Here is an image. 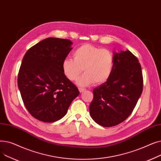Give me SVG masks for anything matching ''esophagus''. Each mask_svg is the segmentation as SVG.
<instances>
[{"label": "esophagus", "instance_id": "1", "mask_svg": "<svg viewBox=\"0 0 161 161\" xmlns=\"http://www.w3.org/2000/svg\"><path fill=\"white\" fill-rule=\"evenodd\" d=\"M78 89H79V91H80V92H83V91H85V90H86V89L81 88V87H79V88H78Z\"/></svg>", "mask_w": 161, "mask_h": 161}]
</instances>
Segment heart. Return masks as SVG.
<instances>
[{
	"label": "heart",
	"mask_w": 161,
	"mask_h": 161,
	"mask_svg": "<svg viewBox=\"0 0 161 161\" xmlns=\"http://www.w3.org/2000/svg\"><path fill=\"white\" fill-rule=\"evenodd\" d=\"M72 56L73 58H66L63 61L62 69L70 81L77 80L82 70L85 71L77 81L80 86H87L94 82L103 83L112 75L114 56L109 49L86 44L76 48Z\"/></svg>",
	"instance_id": "obj_1"
}]
</instances>
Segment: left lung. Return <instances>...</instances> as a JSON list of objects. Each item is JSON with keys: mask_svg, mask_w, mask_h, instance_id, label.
Here are the masks:
<instances>
[{"mask_svg": "<svg viewBox=\"0 0 161 161\" xmlns=\"http://www.w3.org/2000/svg\"><path fill=\"white\" fill-rule=\"evenodd\" d=\"M114 67L109 78L93 92L90 114L106 127L124 121L132 112L143 90V76L138 59L130 51L114 52Z\"/></svg>", "mask_w": 161, "mask_h": 161, "instance_id": "obj_1", "label": "left lung"}]
</instances>
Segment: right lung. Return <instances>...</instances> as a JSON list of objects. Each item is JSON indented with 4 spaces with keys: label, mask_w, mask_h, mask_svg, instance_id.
<instances>
[{
    "label": "right lung",
    "mask_w": 161,
    "mask_h": 161,
    "mask_svg": "<svg viewBox=\"0 0 161 161\" xmlns=\"http://www.w3.org/2000/svg\"><path fill=\"white\" fill-rule=\"evenodd\" d=\"M72 44L68 39L47 38L31 47L23 58L18 87L28 112L39 121L61 119L80 94L62 69Z\"/></svg>",
    "instance_id": "right-lung-1"
}]
</instances>
